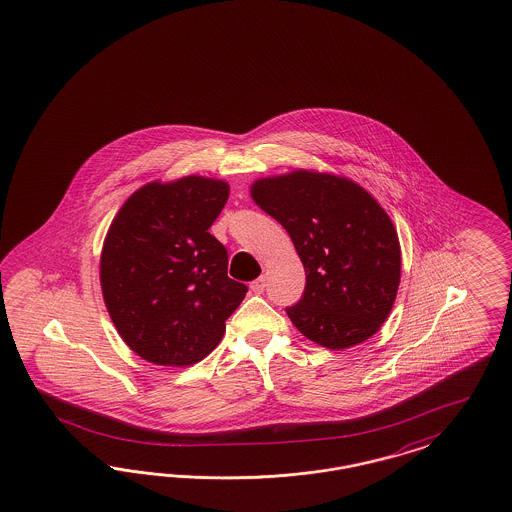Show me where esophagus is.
Instances as JSON below:
<instances>
[{"instance_id":"obj_1","label":"esophagus","mask_w":512,"mask_h":512,"mask_svg":"<svg viewBox=\"0 0 512 512\" xmlns=\"http://www.w3.org/2000/svg\"><path fill=\"white\" fill-rule=\"evenodd\" d=\"M249 287H251V291H253V293H257V295H259V293H263L266 287L265 276H261V278H257L255 282H251V285H249Z\"/></svg>"}]
</instances>
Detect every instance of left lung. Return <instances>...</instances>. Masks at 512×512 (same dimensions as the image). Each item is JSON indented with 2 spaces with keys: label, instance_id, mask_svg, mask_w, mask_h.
<instances>
[{
  "label": "left lung",
  "instance_id": "left-lung-1",
  "mask_svg": "<svg viewBox=\"0 0 512 512\" xmlns=\"http://www.w3.org/2000/svg\"><path fill=\"white\" fill-rule=\"evenodd\" d=\"M255 204L291 236L306 272L285 308L302 335L344 350L388 319L401 282V246L388 213L352 179L295 170L251 185Z\"/></svg>",
  "mask_w": 512,
  "mask_h": 512
}]
</instances>
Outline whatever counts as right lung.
Listing matches in <instances>:
<instances>
[{
  "label": "right lung",
  "mask_w": 512,
  "mask_h": 512,
  "mask_svg": "<svg viewBox=\"0 0 512 512\" xmlns=\"http://www.w3.org/2000/svg\"><path fill=\"white\" fill-rule=\"evenodd\" d=\"M227 198L221 179L153 181L107 230L100 259L107 312L126 346L149 363L204 359L246 297V285L227 276V249L208 232Z\"/></svg>",
  "instance_id": "1"
}]
</instances>
